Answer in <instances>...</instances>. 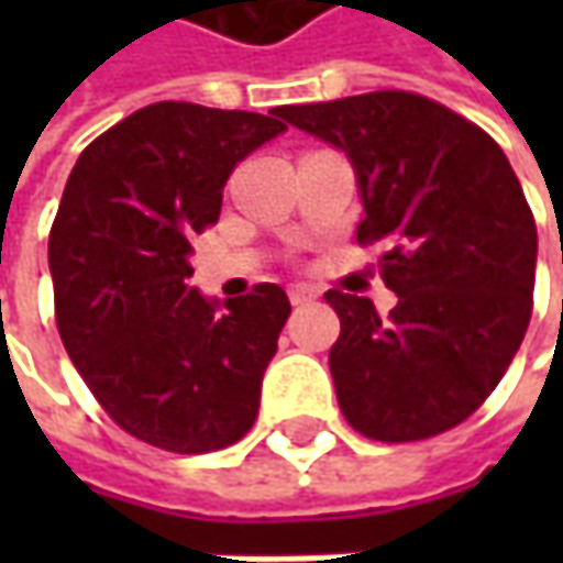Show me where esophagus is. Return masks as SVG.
<instances>
[{
    "mask_svg": "<svg viewBox=\"0 0 563 563\" xmlns=\"http://www.w3.org/2000/svg\"><path fill=\"white\" fill-rule=\"evenodd\" d=\"M288 297H291L294 307H303V303L316 300V297H319V291H316V288H310V285H291V288H288Z\"/></svg>",
    "mask_w": 563,
    "mask_h": 563,
    "instance_id": "obj_1",
    "label": "esophagus"
}]
</instances>
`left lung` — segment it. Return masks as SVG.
Wrapping results in <instances>:
<instances>
[{
	"label": "left lung",
	"mask_w": 563,
	"mask_h": 563,
	"mask_svg": "<svg viewBox=\"0 0 563 563\" xmlns=\"http://www.w3.org/2000/svg\"><path fill=\"white\" fill-rule=\"evenodd\" d=\"M285 121L357 168L360 247L398 294L329 291L341 335L329 351L338 407L373 442H422L476 413L527 335L536 219L508 156L486 131L407 90L288 106Z\"/></svg>",
	"instance_id": "obj_1"
}]
</instances>
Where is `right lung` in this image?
<instances>
[{"mask_svg": "<svg viewBox=\"0 0 563 563\" xmlns=\"http://www.w3.org/2000/svg\"><path fill=\"white\" fill-rule=\"evenodd\" d=\"M272 115L153 102L68 175L49 231L55 325L99 407L153 448L206 454L256 422L288 294L263 282L219 310L187 282L228 175L285 131Z\"/></svg>", "mask_w": 563, "mask_h": 563, "instance_id": "1", "label": "right lung"}]
</instances>
